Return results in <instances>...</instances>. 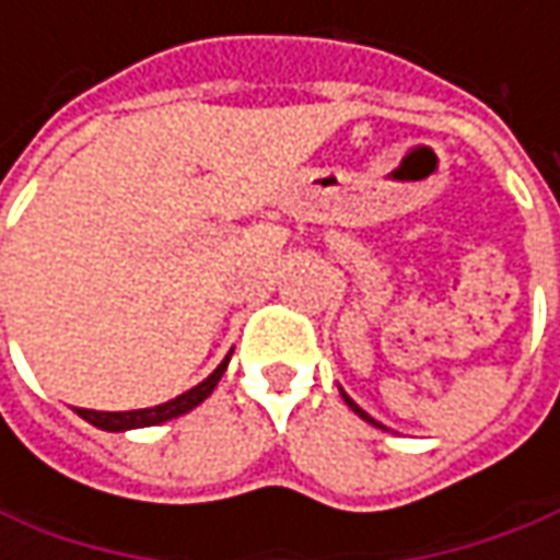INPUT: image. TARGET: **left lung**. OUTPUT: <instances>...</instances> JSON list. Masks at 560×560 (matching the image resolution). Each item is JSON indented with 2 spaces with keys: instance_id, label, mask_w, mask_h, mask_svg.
Segmentation results:
<instances>
[{
  "instance_id": "left-lung-1",
  "label": "left lung",
  "mask_w": 560,
  "mask_h": 560,
  "mask_svg": "<svg viewBox=\"0 0 560 560\" xmlns=\"http://www.w3.org/2000/svg\"><path fill=\"white\" fill-rule=\"evenodd\" d=\"M340 395H343V401H346V405H349V408L355 410V413H359L361 420H368V423H371V425H380V423H376V420H374V417H371V413H364V410H361L359 405H355V401H352V398H349V395H346L343 389H340ZM380 429H383V425H380Z\"/></svg>"
}]
</instances>
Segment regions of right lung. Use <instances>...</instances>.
Wrapping results in <instances>:
<instances>
[{"mask_svg":"<svg viewBox=\"0 0 560 560\" xmlns=\"http://www.w3.org/2000/svg\"><path fill=\"white\" fill-rule=\"evenodd\" d=\"M230 355L217 364L214 374L208 376V380H201L199 386H192V389L184 392V395H177V398L165 401V405H155V408H143V410H119V413L75 408V413H79L82 420H89L91 425L104 429V432H128V429H143V425L168 423V420H174V417H180V413H189L192 408H199L201 401H205V398L214 392V386L220 383V376H223V371H226V364H230Z\"/></svg>","mask_w":560,"mask_h":560,"instance_id":"obj_1","label":"right lung"}]
</instances>
